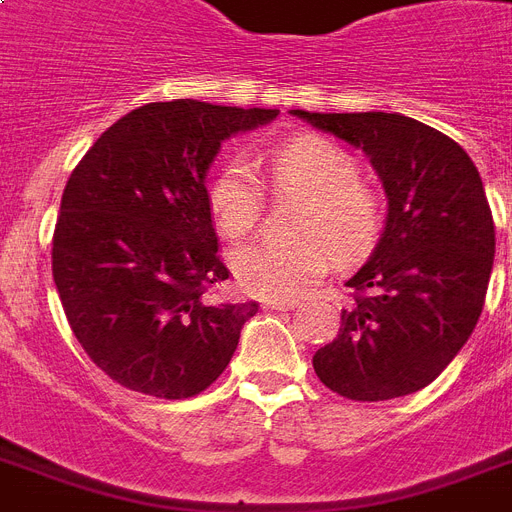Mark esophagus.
I'll use <instances>...</instances> for the list:
<instances>
[{"label": "esophagus", "instance_id": "esophagus-1", "mask_svg": "<svg viewBox=\"0 0 512 512\" xmlns=\"http://www.w3.org/2000/svg\"><path fill=\"white\" fill-rule=\"evenodd\" d=\"M297 300H271V303H265V308H271V311H292L297 308Z\"/></svg>", "mask_w": 512, "mask_h": 512}]
</instances>
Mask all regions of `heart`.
Listing matches in <instances>:
<instances>
[{"mask_svg":"<svg viewBox=\"0 0 512 512\" xmlns=\"http://www.w3.org/2000/svg\"><path fill=\"white\" fill-rule=\"evenodd\" d=\"M276 188L308 196L297 233L303 239L247 241L231 252V271L244 292L265 300L300 295L327 273L332 252L348 263L372 247L380 231V199L358 180L356 159L324 138H295L268 156ZM212 223L225 239H239L260 217V185L244 159L225 164L209 183ZM333 249L329 250L328 247Z\"/></svg>","mask_w":512,"mask_h":512,"instance_id":"1","label":"heart"}]
</instances>
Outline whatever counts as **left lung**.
Returning a JSON list of instances; mask_svg holds the SVG:
<instances>
[{
  "mask_svg": "<svg viewBox=\"0 0 512 512\" xmlns=\"http://www.w3.org/2000/svg\"><path fill=\"white\" fill-rule=\"evenodd\" d=\"M361 148L388 196L369 263L348 279L342 329L313 369L337 396L388 401L436 380L473 335L494 265V220L476 164L401 114L292 111Z\"/></svg>",
  "mask_w": 512,
  "mask_h": 512,
  "instance_id": "obj_1",
  "label": "left lung"
}]
</instances>
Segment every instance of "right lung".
<instances>
[{
  "label": "right lung",
  "mask_w": 512,
  "mask_h": 512,
  "mask_svg": "<svg viewBox=\"0 0 512 512\" xmlns=\"http://www.w3.org/2000/svg\"><path fill=\"white\" fill-rule=\"evenodd\" d=\"M276 108L170 100L135 108L68 177L52 279L68 327L122 388L191 398L225 372L257 303H212L228 279L207 204L209 164Z\"/></svg>",
  "instance_id": "obj_1"
}]
</instances>
